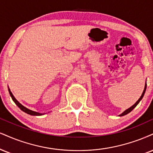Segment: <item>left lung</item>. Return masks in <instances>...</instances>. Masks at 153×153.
Returning a JSON list of instances; mask_svg holds the SVG:
<instances>
[{
	"instance_id": "1",
	"label": "left lung",
	"mask_w": 153,
	"mask_h": 153,
	"mask_svg": "<svg viewBox=\"0 0 153 153\" xmlns=\"http://www.w3.org/2000/svg\"><path fill=\"white\" fill-rule=\"evenodd\" d=\"M146 86H147V84H146V85H145V88H144V90H143V94H142V95H141V97H140V99H139L138 100H137V101H136V103H135L134 105H132L131 107H130L129 108H128L127 110H126L125 111H124L123 113H122L120 115V116H125V115H126V114H128V113H130L131 112V111H133V109L135 108V106H136V105L138 104L139 103V102H140V101H141V99H143V96H144V94H145V92H146Z\"/></svg>"
}]
</instances>
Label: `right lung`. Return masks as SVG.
<instances>
[{
    "label": "right lung",
    "instance_id": "1",
    "mask_svg": "<svg viewBox=\"0 0 153 153\" xmlns=\"http://www.w3.org/2000/svg\"><path fill=\"white\" fill-rule=\"evenodd\" d=\"M8 91H9V94H10V95L11 98H12L13 101H14L15 103H16V104L17 105H18V106L19 107V108H20V109H21V110H22V111H24L25 113H26V114H27L31 115V116H42V115L44 114H40V113L35 112V111H31V110H30V109H28V108H26V107H25L24 105H22L21 104V103H20L18 102V101H17L16 98L14 97V96L13 95L12 92L10 91V88H8Z\"/></svg>",
    "mask_w": 153,
    "mask_h": 153
}]
</instances>
